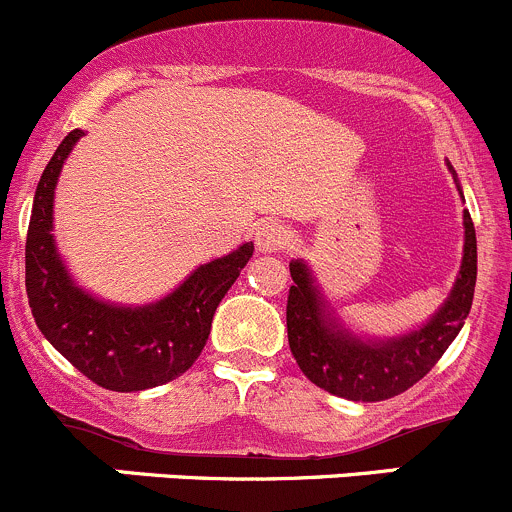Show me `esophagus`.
<instances>
[{"instance_id":"obj_1","label":"esophagus","mask_w":512,"mask_h":512,"mask_svg":"<svg viewBox=\"0 0 512 512\" xmlns=\"http://www.w3.org/2000/svg\"><path fill=\"white\" fill-rule=\"evenodd\" d=\"M291 244V231L278 221H263L256 231V246L263 254H278Z\"/></svg>"}]
</instances>
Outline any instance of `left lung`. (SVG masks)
<instances>
[{
	"mask_svg": "<svg viewBox=\"0 0 512 512\" xmlns=\"http://www.w3.org/2000/svg\"><path fill=\"white\" fill-rule=\"evenodd\" d=\"M465 251L453 293L426 323L396 341L363 343L331 321L321 296L308 276L306 263L291 261L293 286L288 288L286 328L288 346L298 368L311 383L348 401H386L416 386L440 361L463 328L473 306L478 276V246L470 214H463Z\"/></svg>",
	"mask_w": 512,
	"mask_h": 512,
	"instance_id": "1",
	"label": "left lung"
}]
</instances>
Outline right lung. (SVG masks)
Returning <instances> with one entry per match:
<instances>
[{
    "label": "right lung",
    "mask_w": 512,
    "mask_h": 512,
    "mask_svg": "<svg viewBox=\"0 0 512 512\" xmlns=\"http://www.w3.org/2000/svg\"><path fill=\"white\" fill-rule=\"evenodd\" d=\"M64 136L39 179L27 231V298L47 341L106 391H144L194 366L209 338L214 311L254 254L244 244L234 254L196 268L171 296L146 308L101 303L72 283L52 239L54 186L64 159L82 136Z\"/></svg>",
    "instance_id": "right-lung-1"
}]
</instances>
